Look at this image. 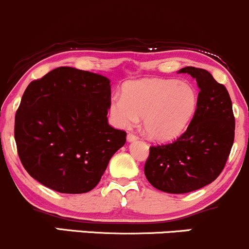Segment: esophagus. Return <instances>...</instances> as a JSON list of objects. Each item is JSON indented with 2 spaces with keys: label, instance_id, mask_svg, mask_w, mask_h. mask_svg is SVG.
<instances>
[{
  "label": "esophagus",
  "instance_id": "esophagus-1",
  "mask_svg": "<svg viewBox=\"0 0 249 249\" xmlns=\"http://www.w3.org/2000/svg\"><path fill=\"white\" fill-rule=\"evenodd\" d=\"M127 140L129 142H131V141H135V140H137V135H135V134H133V133H129L127 135Z\"/></svg>",
  "mask_w": 249,
  "mask_h": 249
}]
</instances>
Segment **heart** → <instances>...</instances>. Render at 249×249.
<instances>
[{
  "mask_svg": "<svg viewBox=\"0 0 249 249\" xmlns=\"http://www.w3.org/2000/svg\"><path fill=\"white\" fill-rule=\"evenodd\" d=\"M196 107L191 85L153 78L125 84L122 96L110 99L109 112L118 127H131L143 118V129L150 139L169 141L188 127Z\"/></svg>",
  "mask_w": 249,
  "mask_h": 249,
  "instance_id": "heart-1",
  "label": "heart"
}]
</instances>
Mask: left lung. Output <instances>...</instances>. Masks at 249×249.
<instances>
[{
  "mask_svg": "<svg viewBox=\"0 0 249 249\" xmlns=\"http://www.w3.org/2000/svg\"><path fill=\"white\" fill-rule=\"evenodd\" d=\"M196 79L199 93L189 127L176 141L151 145L144 175L154 188L168 194H188L217 179L234 142L235 119L224 85L206 70L183 67Z\"/></svg>",
  "mask_w": 249,
  "mask_h": 249,
  "instance_id": "obj_1",
  "label": "left lung"
}]
</instances>
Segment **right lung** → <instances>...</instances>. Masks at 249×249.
Returning <instances> with one entry per match:
<instances>
[{
  "label": "right lung",
  "instance_id": "1",
  "mask_svg": "<svg viewBox=\"0 0 249 249\" xmlns=\"http://www.w3.org/2000/svg\"><path fill=\"white\" fill-rule=\"evenodd\" d=\"M109 83L63 66L29 84L15 116V141L32 178L60 194L98 185L127 136L108 124Z\"/></svg>",
  "mask_w": 249,
  "mask_h": 249
}]
</instances>
